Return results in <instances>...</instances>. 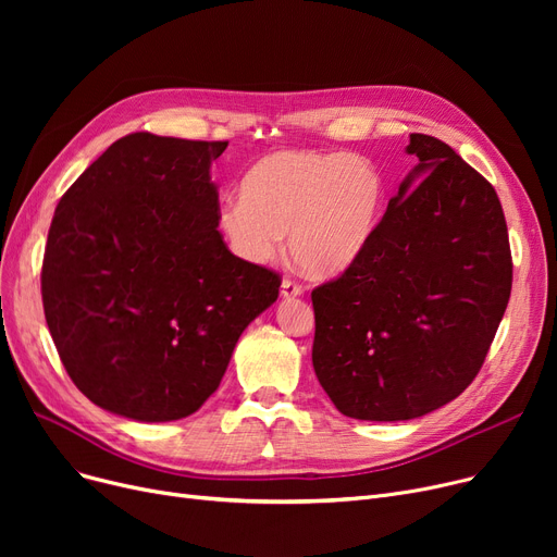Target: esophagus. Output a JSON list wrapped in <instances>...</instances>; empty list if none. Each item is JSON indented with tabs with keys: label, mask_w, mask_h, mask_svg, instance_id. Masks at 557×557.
Returning a JSON list of instances; mask_svg holds the SVG:
<instances>
[{
	"label": "esophagus",
	"mask_w": 557,
	"mask_h": 557,
	"mask_svg": "<svg viewBox=\"0 0 557 557\" xmlns=\"http://www.w3.org/2000/svg\"><path fill=\"white\" fill-rule=\"evenodd\" d=\"M280 294H282V298H298L305 294V286L294 280H284L280 286Z\"/></svg>",
	"instance_id": "obj_1"
}]
</instances>
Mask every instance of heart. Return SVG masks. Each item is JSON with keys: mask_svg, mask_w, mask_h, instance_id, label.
<instances>
[{"mask_svg": "<svg viewBox=\"0 0 557 557\" xmlns=\"http://www.w3.org/2000/svg\"><path fill=\"white\" fill-rule=\"evenodd\" d=\"M242 198L225 200L216 225L248 263H269L288 237L290 257L318 277L338 275L363 255L382 216L379 169L341 151H277L244 175Z\"/></svg>", "mask_w": 557, "mask_h": 557, "instance_id": "1", "label": "heart"}]
</instances>
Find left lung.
<instances>
[{"instance_id": "left-lung-1", "label": "left lung", "mask_w": 557, "mask_h": 557, "mask_svg": "<svg viewBox=\"0 0 557 557\" xmlns=\"http://www.w3.org/2000/svg\"><path fill=\"white\" fill-rule=\"evenodd\" d=\"M418 166L363 255L311 290V361L355 420L422 418L479 374L512 288L499 196L449 144L413 133Z\"/></svg>"}]
</instances>
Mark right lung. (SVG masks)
Here are the masks:
<instances>
[{
    "mask_svg": "<svg viewBox=\"0 0 557 557\" xmlns=\"http://www.w3.org/2000/svg\"><path fill=\"white\" fill-rule=\"evenodd\" d=\"M227 141L133 133L63 194L42 261L45 318L76 388L137 422L181 420L221 384L280 275L216 230Z\"/></svg>",
    "mask_w": 557,
    "mask_h": 557,
    "instance_id": "right-lung-1",
    "label": "right lung"
}]
</instances>
